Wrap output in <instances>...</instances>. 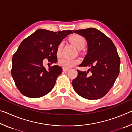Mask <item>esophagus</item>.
Returning <instances> with one entry per match:
<instances>
[{"instance_id":"34e87169","label":"esophagus","mask_w":132,"mask_h":132,"mask_svg":"<svg viewBox=\"0 0 132 132\" xmlns=\"http://www.w3.org/2000/svg\"><path fill=\"white\" fill-rule=\"evenodd\" d=\"M69 69L64 68H63V71H69Z\"/></svg>"}]
</instances>
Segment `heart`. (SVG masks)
<instances>
[{
    "mask_svg": "<svg viewBox=\"0 0 132 132\" xmlns=\"http://www.w3.org/2000/svg\"><path fill=\"white\" fill-rule=\"evenodd\" d=\"M70 42L76 47L78 50H81L83 48L86 44V41L83 37L81 35L78 34H75L71 35L70 37ZM62 47H63V42H61V43L58 45L56 53L57 56H60L61 54ZM79 60L77 59H70L68 57H62L59 59L58 63L60 66L63 67L64 68H72L77 64L79 63Z\"/></svg>",
    "mask_w": 132,
    "mask_h": 132,
    "instance_id": "1",
    "label": "heart"
}]
</instances>
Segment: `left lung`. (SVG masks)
I'll list each match as a JSON object with an SVG mask.
<instances>
[{
	"instance_id": "8db88e82",
	"label": "left lung",
	"mask_w": 132,
	"mask_h": 132,
	"mask_svg": "<svg viewBox=\"0 0 132 132\" xmlns=\"http://www.w3.org/2000/svg\"><path fill=\"white\" fill-rule=\"evenodd\" d=\"M86 38L87 53L79 66L88 67L87 71L78 70L72 86L77 94L86 99H100L114 84L119 73L120 57L110 38L96 28L73 31ZM91 72L89 77L88 73Z\"/></svg>"
}]
</instances>
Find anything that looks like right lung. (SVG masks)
Instances as JSON below:
<instances>
[{
    "label": "right lung",
    "mask_w": 132,
    "mask_h": 132,
    "mask_svg": "<svg viewBox=\"0 0 132 132\" xmlns=\"http://www.w3.org/2000/svg\"><path fill=\"white\" fill-rule=\"evenodd\" d=\"M72 33L71 30L53 32L39 29L21 42L13 55L11 72L22 94L39 98L52 90L62 68L55 65L47 70L43 66V61L46 58L51 64L56 63L58 45Z\"/></svg>",
    "instance_id": "obj_1"
}]
</instances>
